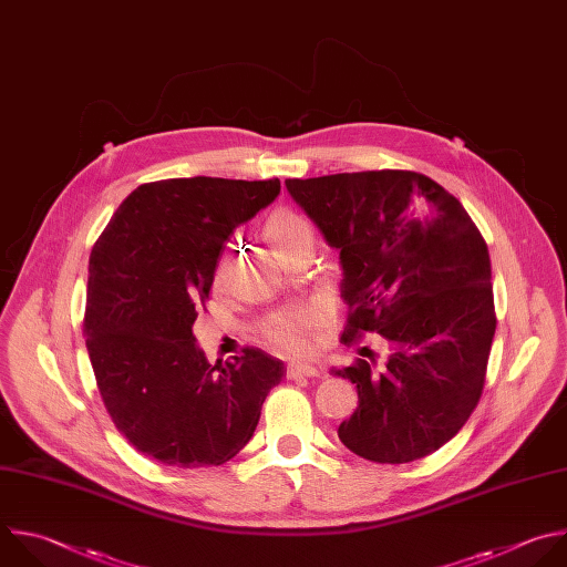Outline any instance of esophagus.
Listing matches in <instances>:
<instances>
[{"mask_svg": "<svg viewBox=\"0 0 567 567\" xmlns=\"http://www.w3.org/2000/svg\"><path fill=\"white\" fill-rule=\"evenodd\" d=\"M285 375L289 381H298V379H313V375H320V371L311 364H302V362H291L287 364Z\"/></svg>", "mask_w": 567, "mask_h": 567, "instance_id": "esophagus-1", "label": "esophagus"}]
</instances>
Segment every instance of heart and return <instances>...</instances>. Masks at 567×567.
<instances>
[{
  "instance_id": "1",
  "label": "heart",
  "mask_w": 567,
  "mask_h": 567,
  "mask_svg": "<svg viewBox=\"0 0 567 567\" xmlns=\"http://www.w3.org/2000/svg\"><path fill=\"white\" fill-rule=\"evenodd\" d=\"M262 234L274 251L285 260L298 245L313 240L311 225L291 209H276L267 216ZM227 280V258L216 265L214 282L223 287ZM324 311L313 305H293L269 313L260 324L262 340L289 355H302L311 349L313 333L322 327Z\"/></svg>"
}]
</instances>
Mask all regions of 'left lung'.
Masks as SVG:
<instances>
[{"mask_svg": "<svg viewBox=\"0 0 567 567\" xmlns=\"http://www.w3.org/2000/svg\"><path fill=\"white\" fill-rule=\"evenodd\" d=\"M285 184L340 249L349 307L340 340L355 344L381 333L390 342L381 369L367 355L336 371L358 390V408L338 439L373 463L436 452L467 423L485 385L496 329L485 238L450 192L416 171Z\"/></svg>", "mask_w": 567, "mask_h": 567, "instance_id": "left-lung-1", "label": "left lung"}]
</instances>
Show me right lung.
<instances>
[{
  "label": "right lung",
  "mask_w": 567,
  "mask_h": 567,
  "mask_svg": "<svg viewBox=\"0 0 567 567\" xmlns=\"http://www.w3.org/2000/svg\"><path fill=\"white\" fill-rule=\"evenodd\" d=\"M278 194V177L146 182L93 245L84 336L97 390L117 432L157 463H227L282 381L262 349L209 364L194 336L223 245Z\"/></svg>",
  "instance_id": "1"
}]
</instances>
